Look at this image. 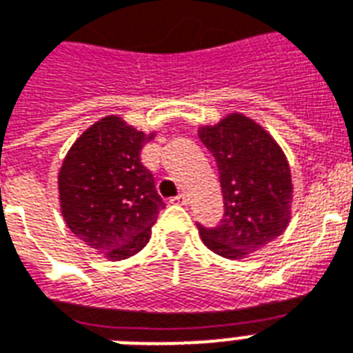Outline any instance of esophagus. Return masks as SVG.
<instances>
[{
  "mask_svg": "<svg viewBox=\"0 0 353 353\" xmlns=\"http://www.w3.org/2000/svg\"><path fill=\"white\" fill-rule=\"evenodd\" d=\"M170 203H177V205H187V203H188L187 194H179V196H176V198H172Z\"/></svg>",
  "mask_w": 353,
  "mask_h": 353,
  "instance_id": "1",
  "label": "esophagus"
}]
</instances>
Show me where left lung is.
<instances>
[{
	"label": "left lung",
	"instance_id": "obj_1",
	"mask_svg": "<svg viewBox=\"0 0 353 353\" xmlns=\"http://www.w3.org/2000/svg\"><path fill=\"white\" fill-rule=\"evenodd\" d=\"M200 139L216 161L224 196L219 224H196L201 241L225 259L248 257L278 239L289 224V163L272 137L242 114L201 128Z\"/></svg>",
	"mask_w": 353,
	"mask_h": 353
}]
</instances>
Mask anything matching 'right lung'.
I'll return each mask as SVG.
<instances>
[{
    "mask_svg": "<svg viewBox=\"0 0 353 353\" xmlns=\"http://www.w3.org/2000/svg\"><path fill=\"white\" fill-rule=\"evenodd\" d=\"M152 137L122 118H101L74 142L59 172L61 209L70 231L107 259L141 252L165 209L153 174L141 161L142 146Z\"/></svg>",
    "mask_w": 353,
    "mask_h": 353,
    "instance_id": "1",
    "label": "right lung"
}]
</instances>
